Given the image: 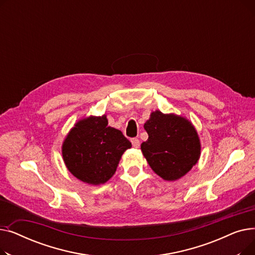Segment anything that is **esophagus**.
Wrapping results in <instances>:
<instances>
[{"label": "esophagus", "mask_w": 255, "mask_h": 255, "mask_svg": "<svg viewBox=\"0 0 255 255\" xmlns=\"http://www.w3.org/2000/svg\"><path fill=\"white\" fill-rule=\"evenodd\" d=\"M131 142H132V145L134 146V148H138V146H139V139L138 138H132Z\"/></svg>", "instance_id": "obj_1"}]
</instances>
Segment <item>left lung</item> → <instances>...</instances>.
<instances>
[{
  "label": "left lung",
  "instance_id": "1",
  "mask_svg": "<svg viewBox=\"0 0 255 255\" xmlns=\"http://www.w3.org/2000/svg\"><path fill=\"white\" fill-rule=\"evenodd\" d=\"M143 128L149 138L140 149L151 168L166 181H176L197 162L200 142L193 125L182 117L151 114Z\"/></svg>",
  "mask_w": 255,
  "mask_h": 255
}]
</instances>
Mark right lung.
Instances as JSON below:
<instances>
[{
	"instance_id": "add662e5",
	"label": "right lung",
	"mask_w": 255,
	"mask_h": 255,
	"mask_svg": "<svg viewBox=\"0 0 255 255\" xmlns=\"http://www.w3.org/2000/svg\"><path fill=\"white\" fill-rule=\"evenodd\" d=\"M106 116L89 117L76 123L62 148L65 164L74 177L88 184L109 181L131 142L118 129L107 126Z\"/></svg>"
}]
</instances>
